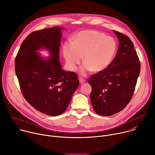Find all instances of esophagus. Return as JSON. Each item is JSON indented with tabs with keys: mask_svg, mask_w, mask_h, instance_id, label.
I'll return each mask as SVG.
<instances>
[{
	"mask_svg": "<svg viewBox=\"0 0 155 155\" xmlns=\"http://www.w3.org/2000/svg\"><path fill=\"white\" fill-rule=\"evenodd\" d=\"M79 81H80V83H81V84L84 83L86 81L85 80L83 79V78H79Z\"/></svg>",
	"mask_w": 155,
	"mask_h": 155,
	"instance_id": "34e87169",
	"label": "esophagus"
}]
</instances>
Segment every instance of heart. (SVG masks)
Wrapping results in <instances>:
<instances>
[{"label": "heart", "mask_w": 155, "mask_h": 155, "mask_svg": "<svg viewBox=\"0 0 155 155\" xmlns=\"http://www.w3.org/2000/svg\"><path fill=\"white\" fill-rule=\"evenodd\" d=\"M117 50L116 41L104 34L93 30L82 31L74 38L73 43L66 42L63 46V54L68 68L77 69L83 59L84 64L80 73L86 76L92 71L100 72L112 63Z\"/></svg>", "instance_id": "b5f03b06"}]
</instances>
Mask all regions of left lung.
<instances>
[{
    "mask_svg": "<svg viewBox=\"0 0 155 155\" xmlns=\"http://www.w3.org/2000/svg\"><path fill=\"white\" fill-rule=\"evenodd\" d=\"M119 47L112 63L104 71L90 77V100L94 111L111 116L123 110L133 95L140 71L134 44L126 35L114 31Z\"/></svg>",
    "mask_w": 155,
    "mask_h": 155,
    "instance_id": "1",
    "label": "left lung"
}]
</instances>
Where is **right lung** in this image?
Instances as JSON below:
<instances>
[{
	"instance_id": "1",
	"label": "right lung",
	"mask_w": 155,
	"mask_h": 155,
	"mask_svg": "<svg viewBox=\"0 0 155 155\" xmlns=\"http://www.w3.org/2000/svg\"><path fill=\"white\" fill-rule=\"evenodd\" d=\"M62 29L53 27L32 32L15 58V72L23 96L38 111L50 116L65 111L79 85L77 75L64 71L59 61ZM42 49L51 56L43 58L38 52Z\"/></svg>"
}]
</instances>
